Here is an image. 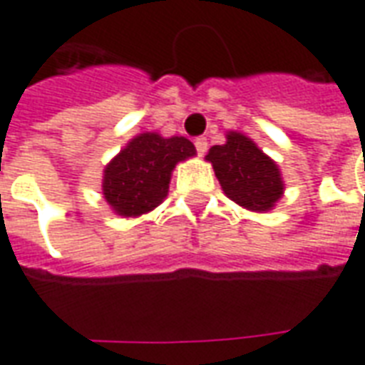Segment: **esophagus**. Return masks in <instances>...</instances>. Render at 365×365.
I'll return each instance as SVG.
<instances>
[{
  "label": "esophagus",
  "instance_id": "obj_1",
  "mask_svg": "<svg viewBox=\"0 0 365 365\" xmlns=\"http://www.w3.org/2000/svg\"><path fill=\"white\" fill-rule=\"evenodd\" d=\"M207 146H209V144H207L205 136H199V138H195V150H197L199 156H203V154H205Z\"/></svg>",
  "mask_w": 365,
  "mask_h": 365
}]
</instances>
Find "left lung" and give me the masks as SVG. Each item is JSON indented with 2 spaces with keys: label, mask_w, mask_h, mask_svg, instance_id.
<instances>
[{
  "label": "left lung",
  "mask_w": 365,
  "mask_h": 365,
  "mask_svg": "<svg viewBox=\"0 0 365 365\" xmlns=\"http://www.w3.org/2000/svg\"><path fill=\"white\" fill-rule=\"evenodd\" d=\"M213 164L222 191L250 211H269L283 193V182L275 162L248 136L229 133L227 143L213 146L205 156Z\"/></svg>",
  "instance_id": "1"
}]
</instances>
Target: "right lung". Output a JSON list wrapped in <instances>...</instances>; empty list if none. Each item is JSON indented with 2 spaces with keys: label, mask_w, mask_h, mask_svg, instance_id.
Listing matches in <instances>:
<instances>
[{
  "label": "right lung",
  "mask_w": 365,
  "mask_h": 365,
  "mask_svg": "<svg viewBox=\"0 0 365 365\" xmlns=\"http://www.w3.org/2000/svg\"><path fill=\"white\" fill-rule=\"evenodd\" d=\"M195 154L183 136L143 133L109 162L103 174V195L115 213L138 217L158 207L168 195L172 170Z\"/></svg>",
  "instance_id": "obj_1"
}]
</instances>
